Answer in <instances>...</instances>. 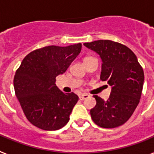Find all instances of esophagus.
Instances as JSON below:
<instances>
[{
  "instance_id": "34e87169",
  "label": "esophagus",
  "mask_w": 154,
  "mask_h": 154,
  "mask_svg": "<svg viewBox=\"0 0 154 154\" xmlns=\"http://www.w3.org/2000/svg\"><path fill=\"white\" fill-rule=\"evenodd\" d=\"M90 97V95L87 94H81L80 96H79V99H80L81 100H86V99H87V98Z\"/></svg>"
}]
</instances>
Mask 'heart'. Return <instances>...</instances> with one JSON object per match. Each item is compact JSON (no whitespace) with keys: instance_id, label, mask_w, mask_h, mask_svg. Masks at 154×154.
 <instances>
[{"instance_id":"1","label":"heart","mask_w":154,"mask_h":154,"mask_svg":"<svg viewBox=\"0 0 154 154\" xmlns=\"http://www.w3.org/2000/svg\"><path fill=\"white\" fill-rule=\"evenodd\" d=\"M87 58H90V57H86V58H85V59H87Z\"/></svg>"}]
</instances>
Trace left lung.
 I'll list each match as a JSON object with an SVG mask.
<instances>
[{
	"label": "left lung",
	"mask_w": 154,
	"mask_h": 154,
	"mask_svg": "<svg viewBox=\"0 0 154 154\" xmlns=\"http://www.w3.org/2000/svg\"><path fill=\"white\" fill-rule=\"evenodd\" d=\"M84 45L100 54L102 60L100 80L112 86L104 101L94 95L96 105L91 109V118L97 126L115 128L129 120L140 100L144 75L137 57L126 45L110 40H99Z\"/></svg>",
	"instance_id": "8db88e82"
}]
</instances>
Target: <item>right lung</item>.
Wrapping results in <instances>:
<instances>
[{
  "label": "right lung",
  "mask_w": 154,
  "mask_h": 154,
  "mask_svg": "<svg viewBox=\"0 0 154 154\" xmlns=\"http://www.w3.org/2000/svg\"><path fill=\"white\" fill-rule=\"evenodd\" d=\"M81 50V43L45 46L29 53L17 69L15 94L27 119L40 129L55 131L68 122L78 96L61 91L55 77L65 72Z\"/></svg>",
  "instance_id": "1"
}]
</instances>
